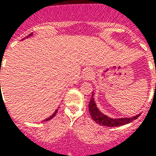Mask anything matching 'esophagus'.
Listing matches in <instances>:
<instances>
[{"label":"esophagus","mask_w":156,"mask_h":156,"mask_svg":"<svg viewBox=\"0 0 156 156\" xmlns=\"http://www.w3.org/2000/svg\"><path fill=\"white\" fill-rule=\"evenodd\" d=\"M93 77V70L92 69L90 68H87L84 69V72H83V78L84 80L88 81L90 80Z\"/></svg>","instance_id":"34e87169"}]
</instances>
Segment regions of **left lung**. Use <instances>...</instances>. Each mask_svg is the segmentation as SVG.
Listing matches in <instances>:
<instances>
[{
    "instance_id": "1",
    "label": "left lung",
    "mask_w": 156,
    "mask_h": 156,
    "mask_svg": "<svg viewBox=\"0 0 156 156\" xmlns=\"http://www.w3.org/2000/svg\"><path fill=\"white\" fill-rule=\"evenodd\" d=\"M94 92H92L91 99L89 102V112L92 119L99 125L101 126H108V127H116V126H121L126 125L132 122L133 120H136L140 114H138L132 117H124V118H111L109 116H106L105 114L102 113L98 109L96 104H95V99H94Z\"/></svg>"
}]
</instances>
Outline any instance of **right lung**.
I'll use <instances>...</instances> for the list:
<instances>
[{"mask_svg": "<svg viewBox=\"0 0 156 156\" xmlns=\"http://www.w3.org/2000/svg\"><path fill=\"white\" fill-rule=\"evenodd\" d=\"M32 34H33V33H31V34H30V35H28L27 36V37H26V38H28V37H30V36H31V35H32ZM23 40H24V39H23ZM56 112H57V109H56V111L54 112V113L52 114V116H49V117H48V118L45 119V120H44V121H49V120H51V119H52V118H53L54 116H56Z\"/></svg>", "mask_w": 156, "mask_h": 156, "instance_id": "1", "label": "right lung"}]
</instances>
